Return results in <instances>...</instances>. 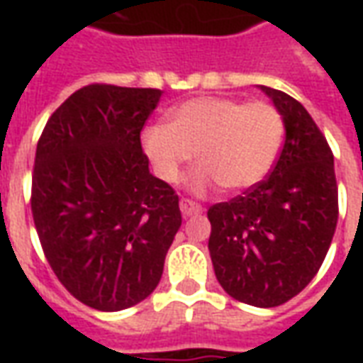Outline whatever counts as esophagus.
Here are the masks:
<instances>
[{
    "mask_svg": "<svg viewBox=\"0 0 363 363\" xmlns=\"http://www.w3.org/2000/svg\"><path fill=\"white\" fill-rule=\"evenodd\" d=\"M181 212H182V216H194V213L204 212V208L198 204V202H194V200H190V198H182Z\"/></svg>",
    "mask_w": 363,
    "mask_h": 363,
    "instance_id": "obj_1",
    "label": "esophagus"
}]
</instances>
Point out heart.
Masks as SVG:
<instances>
[{"mask_svg":"<svg viewBox=\"0 0 363 363\" xmlns=\"http://www.w3.org/2000/svg\"><path fill=\"white\" fill-rule=\"evenodd\" d=\"M284 142L280 111L267 101L196 96L174 106L169 124L143 130L142 145L161 181L179 182L194 151L202 161L190 184L198 192L221 184L245 190L260 182L276 163Z\"/></svg>","mask_w":363,"mask_h":363,"instance_id":"obj_1","label":"heart"}]
</instances>
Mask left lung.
<instances>
[{
  "label": "left lung",
  "instance_id": "obj_1",
  "mask_svg": "<svg viewBox=\"0 0 363 363\" xmlns=\"http://www.w3.org/2000/svg\"><path fill=\"white\" fill-rule=\"evenodd\" d=\"M280 111L286 140L264 181L208 210L221 288L241 303L278 307L319 272L338 221L335 157L294 96L260 85Z\"/></svg>",
  "mask_w": 363,
  "mask_h": 363
}]
</instances>
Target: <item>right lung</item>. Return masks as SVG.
Segmentation results:
<instances>
[{
    "instance_id": "right-lung-1",
    "label": "right lung",
    "mask_w": 363,
    "mask_h": 363,
    "mask_svg": "<svg viewBox=\"0 0 363 363\" xmlns=\"http://www.w3.org/2000/svg\"><path fill=\"white\" fill-rule=\"evenodd\" d=\"M161 93L91 83L52 112L36 145L30 210L44 257L99 311L157 288L182 223L177 192L150 173L140 140Z\"/></svg>"
}]
</instances>
